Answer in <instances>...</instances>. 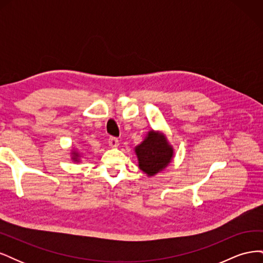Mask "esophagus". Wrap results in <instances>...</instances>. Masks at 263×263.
Wrapping results in <instances>:
<instances>
[{
  "label": "esophagus",
  "instance_id": "esophagus-1",
  "mask_svg": "<svg viewBox=\"0 0 263 263\" xmlns=\"http://www.w3.org/2000/svg\"><path fill=\"white\" fill-rule=\"evenodd\" d=\"M108 146L109 147H117L118 146V139L116 137H109L108 138Z\"/></svg>",
  "mask_w": 263,
  "mask_h": 263
}]
</instances>
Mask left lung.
<instances>
[{"mask_svg":"<svg viewBox=\"0 0 263 263\" xmlns=\"http://www.w3.org/2000/svg\"><path fill=\"white\" fill-rule=\"evenodd\" d=\"M139 169L148 177H154L170 164L174 156L173 147L165 135L151 129L141 144L135 147Z\"/></svg>","mask_w":263,"mask_h":263,"instance_id":"8db88e82","label":"left lung"}]
</instances>
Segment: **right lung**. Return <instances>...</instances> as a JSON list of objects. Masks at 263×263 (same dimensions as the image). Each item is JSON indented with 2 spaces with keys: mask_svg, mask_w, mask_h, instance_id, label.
<instances>
[{
  "mask_svg": "<svg viewBox=\"0 0 263 263\" xmlns=\"http://www.w3.org/2000/svg\"><path fill=\"white\" fill-rule=\"evenodd\" d=\"M71 155H72V157H71V159H72V160H73L74 162H79V161H80L81 156H80V154L78 153L77 150H72V151H71Z\"/></svg>",
  "mask_w": 263,
  "mask_h": 263,
  "instance_id": "right-lung-1",
  "label": "right lung"
}]
</instances>
